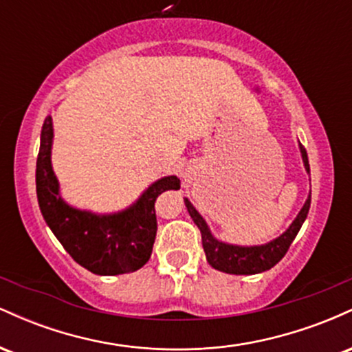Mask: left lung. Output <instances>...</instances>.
<instances>
[{
	"mask_svg": "<svg viewBox=\"0 0 352 352\" xmlns=\"http://www.w3.org/2000/svg\"><path fill=\"white\" fill-rule=\"evenodd\" d=\"M300 151L302 157V164H305L306 172L309 173V162H308V153L306 148L300 144ZM185 200V207H187L190 217L195 221L201 233V245H204L205 254H207V261L210 266L218 270V272L230 273V274H256L263 273L266 270L273 268L278 261L285 256L288 252L289 245L296 238L298 232H300L301 225L305 223L306 217H308L309 205H311V193L306 199L305 205L300 210L293 223L289 225L285 233L274 240L268 241L265 245H254V246H240V245H230L225 241L217 240L215 236L210 232L207 221L204 217L197 212L195 207L190 204L188 199Z\"/></svg>",
	"mask_w": 352,
	"mask_h": 352,
	"instance_id": "1",
	"label": "left lung"
}]
</instances>
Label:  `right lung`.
Segmentation results:
<instances>
[{"mask_svg":"<svg viewBox=\"0 0 352 352\" xmlns=\"http://www.w3.org/2000/svg\"><path fill=\"white\" fill-rule=\"evenodd\" d=\"M52 119L41 131L36 193L47 227L80 266L100 276L132 273L147 263L157 235L155 200L165 190H179L175 175L162 177L144 190L131 207L116 213H92L71 207L59 193V182L51 165Z\"/></svg>","mask_w":352,"mask_h":352,"instance_id":"1","label":"right lung"}]
</instances>
